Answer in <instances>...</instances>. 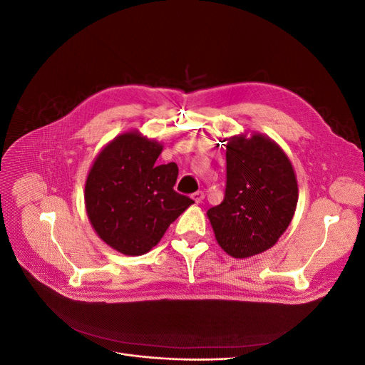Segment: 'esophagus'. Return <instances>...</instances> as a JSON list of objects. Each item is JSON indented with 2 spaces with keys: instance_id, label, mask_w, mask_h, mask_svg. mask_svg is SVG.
<instances>
[{
  "instance_id": "1",
  "label": "esophagus",
  "mask_w": 365,
  "mask_h": 365,
  "mask_svg": "<svg viewBox=\"0 0 365 365\" xmlns=\"http://www.w3.org/2000/svg\"><path fill=\"white\" fill-rule=\"evenodd\" d=\"M204 192H195L193 195H192V200L196 202V204H201L202 201H204Z\"/></svg>"
}]
</instances>
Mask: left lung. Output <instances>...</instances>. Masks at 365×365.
Listing matches in <instances>:
<instances>
[{
	"instance_id": "obj_1",
	"label": "left lung",
	"mask_w": 365,
	"mask_h": 365,
	"mask_svg": "<svg viewBox=\"0 0 365 365\" xmlns=\"http://www.w3.org/2000/svg\"><path fill=\"white\" fill-rule=\"evenodd\" d=\"M298 201L292 164L269 137L228 138L224 201L207 212L219 247L247 259L269 250L289 227Z\"/></svg>"
}]
</instances>
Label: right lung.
<instances>
[{
    "label": "right lung",
    "mask_w": 365,
    "mask_h": 365,
    "mask_svg": "<svg viewBox=\"0 0 365 365\" xmlns=\"http://www.w3.org/2000/svg\"><path fill=\"white\" fill-rule=\"evenodd\" d=\"M163 145L125 132L101 150L85 182L86 215L105 244L126 256L155 247L193 201L176 193L175 163L158 164Z\"/></svg>",
    "instance_id": "right-lung-1"
}]
</instances>
